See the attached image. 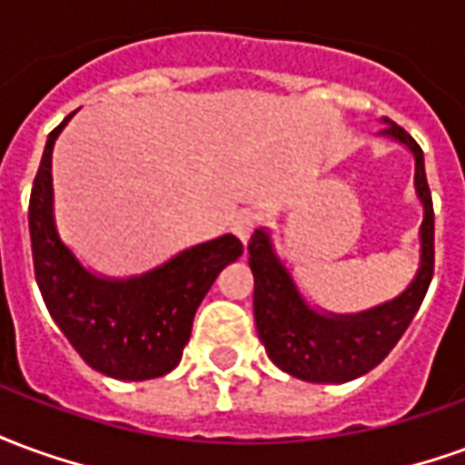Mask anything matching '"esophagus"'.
<instances>
[{
	"label": "esophagus",
	"mask_w": 465,
	"mask_h": 465,
	"mask_svg": "<svg viewBox=\"0 0 465 465\" xmlns=\"http://www.w3.org/2000/svg\"><path fill=\"white\" fill-rule=\"evenodd\" d=\"M259 213L256 212H242V213H236L233 216V222H232V232L242 239L243 243L249 242L252 239V233L256 232V226H259Z\"/></svg>",
	"instance_id": "1"
}]
</instances>
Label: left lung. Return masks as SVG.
Wrapping results in <instances>:
<instances>
[{
    "instance_id": "8db88e82",
    "label": "left lung",
    "mask_w": 465,
    "mask_h": 465,
    "mask_svg": "<svg viewBox=\"0 0 465 465\" xmlns=\"http://www.w3.org/2000/svg\"><path fill=\"white\" fill-rule=\"evenodd\" d=\"M383 134L406 143L416 156V192L423 203L420 269L396 302L359 316H322L312 312L302 302L283 263L276 259L269 236L263 232L252 233L249 266L253 272L256 331L269 359L296 379L343 383L379 366L409 329L433 279V202L423 169V152L399 124L389 122Z\"/></svg>"
}]
</instances>
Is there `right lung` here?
<instances>
[{"mask_svg":"<svg viewBox=\"0 0 465 465\" xmlns=\"http://www.w3.org/2000/svg\"><path fill=\"white\" fill-rule=\"evenodd\" d=\"M72 116L49 134L29 196L36 283L56 326L92 369L122 381L156 379L182 361L193 313L223 266L242 256L243 243L226 233L126 282L82 269L52 219V149Z\"/></svg>","mask_w":465,"mask_h":465,"instance_id":"obj_1","label":"right lung"}]
</instances>
